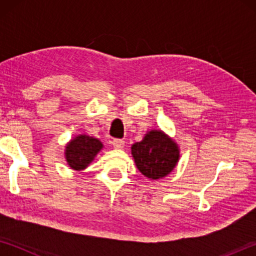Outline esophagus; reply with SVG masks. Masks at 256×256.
I'll return each mask as SVG.
<instances>
[{
	"label": "esophagus",
	"mask_w": 256,
	"mask_h": 256,
	"mask_svg": "<svg viewBox=\"0 0 256 256\" xmlns=\"http://www.w3.org/2000/svg\"><path fill=\"white\" fill-rule=\"evenodd\" d=\"M125 141L122 140V138H114L112 140V146H114L115 149H122L124 146Z\"/></svg>",
	"instance_id": "34e87169"
}]
</instances>
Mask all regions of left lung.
<instances>
[{
    "label": "left lung",
    "mask_w": 256,
    "mask_h": 256,
    "mask_svg": "<svg viewBox=\"0 0 256 256\" xmlns=\"http://www.w3.org/2000/svg\"><path fill=\"white\" fill-rule=\"evenodd\" d=\"M132 154L142 174L158 180L174 170L180 151L174 141L162 131H151L141 142L132 146Z\"/></svg>",
    "instance_id": "1"
}]
</instances>
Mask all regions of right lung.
Returning a JSON list of instances; mask_svg holds the SVG:
<instances>
[{
  "label": "right lung",
  "instance_id": "1",
  "mask_svg": "<svg viewBox=\"0 0 256 256\" xmlns=\"http://www.w3.org/2000/svg\"><path fill=\"white\" fill-rule=\"evenodd\" d=\"M102 148V142L97 138L88 136H79L68 144L66 152V160L73 170H84Z\"/></svg>",
  "mask_w": 256,
  "mask_h": 256
}]
</instances>
